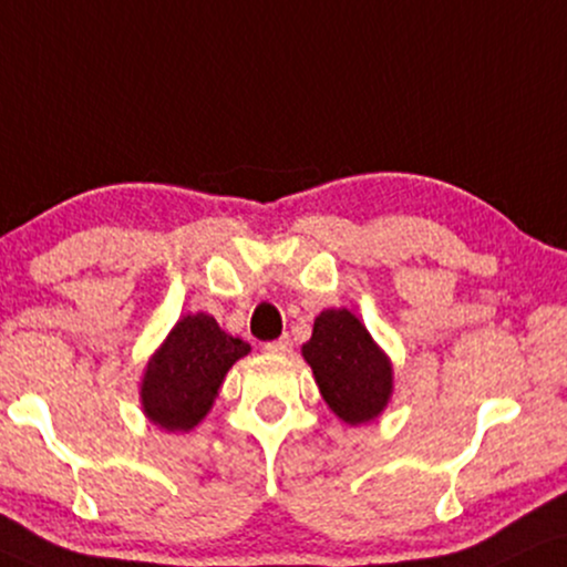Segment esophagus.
I'll return each mask as SVG.
<instances>
[{
    "mask_svg": "<svg viewBox=\"0 0 567 567\" xmlns=\"http://www.w3.org/2000/svg\"><path fill=\"white\" fill-rule=\"evenodd\" d=\"M265 352H270V354H289L291 352V339L289 337H281V339H276V341H268V344H265Z\"/></svg>",
    "mask_w": 567,
    "mask_h": 567,
    "instance_id": "esophagus-1",
    "label": "esophagus"
}]
</instances>
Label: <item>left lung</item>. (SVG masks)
Instances as JSON below:
<instances>
[{"mask_svg": "<svg viewBox=\"0 0 567 567\" xmlns=\"http://www.w3.org/2000/svg\"><path fill=\"white\" fill-rule=\"evenodd\" d=\"M302 354L326 404L344 423H368L386 408L391 365L368 328L349 310L320 312Z\"/></svg>", "mask_w": 567, "mask_h": 567, "instance_id": "8db88e82", "label": "left lung"}]
</instances>
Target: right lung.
I'll return each instance as SVG.
<instances>
[{
  "label": "right lung",
  "instance_id": "add662e5",
  "mask_svg": "<svg viewBox=\"0 0 567 567\" xmlns=\"http://www.w3.org/2000/svg\"><path fill=\"white\" fill-rule=\"evenodd\" d=\"M247 352V341L228 337L205 312L181 318L146 365L142 404L150 421L167 431L194 429L213 408L228 368Z\"/></svg>",
  "mask_w": 567,
  "mask_h": 567
}]
</instances>
